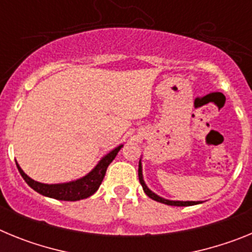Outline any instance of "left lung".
<instances>
[{
    "mask_svg": "<svg viewBox=\"0 0 252 252\" xmlns=\"http://www.w3.org/2000/svg\"><path fill=\"white\" fill-rule=\"evenodd\" d=\"M139 180L140 183H141L142 186V189H144V192L146 193V195L148 197H150L151 199H154V201L157 202H160V203H164V204H168V206H177V207H187V206H194V204H199L201 202H194V201H170V199H165V198L160 197V195L155 194V193L153 192V190H150V189L148 188V186H146L145 180H144V175H142V165H141V159H140L139 161Z\"/></svg>",
    "mask_w": 252,
    "mask_h": 252,
    "instance_id": "8db88e82",
    "label": "left lung"
}]
</instances>
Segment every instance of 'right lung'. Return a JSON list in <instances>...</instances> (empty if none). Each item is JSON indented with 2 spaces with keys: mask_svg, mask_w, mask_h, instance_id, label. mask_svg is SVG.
<instances>
[{
  "mask_svg": "<svg viewBox=\"0 0 252 252\" xmlns=\"http://www.w3.org/2000/svg\"><path fill=\"white\" fill-rule=\"evenodd\" d=\"M124 145H119L110 153L106 154L103 158L98 161V164L92 169L84 177L79 178L77 180H72V182H66V183H58V184H45L40 183L36 180L31 179L28 174L24 173L20 165L16 162L17 169H19L20 174L24 178L29 187L34 189L35 192L40 193V194L45 195L49 198H54V199H59V201H81L84 198L91 197L98 190L99 186H101L102 180H103L104 175H106V170L108 168L112 160L115 159L117 153L121 150Z\"/></svg>",
  "mask_w": 252,
  "mask_h": 252,
  "instance_id": "1",
  "label": "right lung"
}]
</instances>
